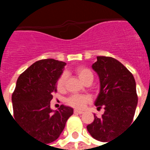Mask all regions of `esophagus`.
I'll return each instance as SVG.
<instances>
[{
    "label": "esophagus",
    "mask_w": 150,
    "mask_h": 150,
    "mask_svg": "<svg viewBox=\"0 0 150 150\" xmlns=\"http://www.w3.org/2000/svg\"><path fill=\"white\" fill-rule=\"evenodd\" d=\"M74 113L75 114H82V113H83V112L81 110H78V109H75L74 110Z\"/></svg>",
    "instance_id": "34e87169"
}]
</instances>
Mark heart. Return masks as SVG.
<instances>
[{
    "label": "heart",
    "instance_id": "b5f03b06",
    "mask_svg": "<svg viewBox=\"0 0 150 150\" xmlns=\"http://www.w3.org/2000/svg\"><path fill=\"white\" fill-rule=\"evenodd\" d=\"M74 72L77 75L79 79L84 83L87 82L92 81L93 79V73L90 69L85 66H78L74 69ZM67 75L62 73L59 75V78L56 80V88L59 91H62L65 88ZM90 97L87 95H73L67 99V103L71 106L76 108H81L90 101Z\"/></svg>",
    "mask_w": 150,
    "mask_h": 150
}]
</instances>
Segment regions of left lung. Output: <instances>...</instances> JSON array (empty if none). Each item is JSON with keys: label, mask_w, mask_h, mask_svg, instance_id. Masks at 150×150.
Wrapping results in <instances>:
<instances>
[{"label": "left lung", "mask_w": 150, "mask_h": 150, "mask_svg": "<svg viewBox=\"0 0 150 150\" xmlns=\"http://www.w3.org/2000/svg\"><path fill=\"white\" fill-rule=\"evenodd\" d=\"M92 68L100 81L96 106L104 107V112L100 118L94 115L87 129L93 138L108 143L132 124L138 100L136 82L132 73L112 57L97 56Z\"/></svg>", "instance_id": "1"}]
</instances>
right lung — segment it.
<instances>
[{
	"label": "right lung",
	"instance_id": "right-lung-1",
	"mask_svg": "<svg viewBox=\"0 0 150 150\" xmlns=\"http://www.w3.org/2000/svg\"><path fill=\"white\" fill-rule=\"evenodd\" d=\"M65 65L53 59L35 62L18 77L12 95L15 120L28 134L46 144L59 138L73 114L71 108L65 105L54 113L50 109L56 80Z\"/></svg>",
	"mask_w": 150,
	"mask_h": 150
}]
</instances>
